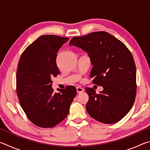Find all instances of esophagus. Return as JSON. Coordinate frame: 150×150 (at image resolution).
Segmentation results:
<instances>
[{"instance_id":"34e87169","label":"esophagus","mask_w":150,"mask_h":150,"mask_svg":"<svg viewBox=\"0 0 150 150\" xmlns=\"http://www.w3.org/2000/svg\"><path fill=\"white\" fill-rule=\"evenodd\" d=\"M76 89H77V93H83V91H84V89H83V88L81 87H77V88H76Z\"/></svg>"}]
</instances>
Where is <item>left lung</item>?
<instances>
[{
	"label": "left lung",
	"mask_w": 150,
	"mask_h": 150,
	"mask_svg": "<svg viewBox=\"0 0 150 150\" xmlns=\"http://www.w3.org/2000/svg\"><path fill=\"white\" fill-rule=\"evenodd\" d=\"M69 45L88 53L93 65L90 77L94 84L103 87L98 94L93 88H85L88 115L104 124L120 121L132 107L136 95V65L130 50L103 31L73 38Z\"/></svg>",
	"instance_id": "1"
}]
</instances>
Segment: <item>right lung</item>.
Segmentation results:
<instances>
[{"label":"right lung","instance_id":"add662e5","mask_svg":"<svg viewBox=\"0 0 150 150\" xmlns=\"http://www.w3.org/2000/svg\"><path fill=\"white\" fill-rule=\"evenodd\" d=\"M68 38L43 35L20 56L16 72V93L27 117L40 128H52L63 121L77 94L73 86L54 93L52 77L60 72L57 53Z\"/></svg>","mask_w":150,"mask_h":150}]
</instances>
